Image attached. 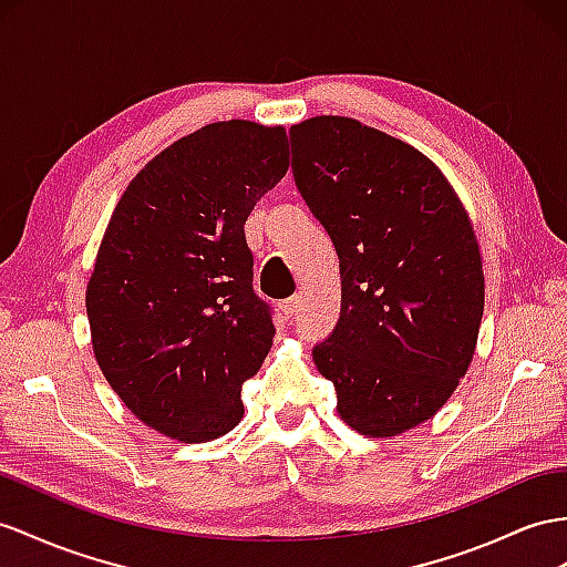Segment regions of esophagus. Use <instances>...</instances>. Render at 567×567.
I'll use <instances>...</instances> for the list:
<instances>
[{
  "mask_svg": "<svg viewBox=\"0 0 567 567\" xmlns=\"http://www.w3.org/2000/svg\"><path fill=\"white\" fill-rule=\"evenodd\" d=\"M299 301H301V299H299V295H297V297H289L287 301H282V303H280V311L285 313V318H292V316L297 313V309H299Z\"/></svg>",
  "mask_w": 567,
  "mask_h": 567,
  "instance_id": "1",
  "label": "esophagus"
}]
</instances>
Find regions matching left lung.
<instances>
[{
	"instance_id": "left-lung-1",
	"label": "left lung",
	"mask_w": 567,
	"mask_h": 567,
	"mask_svg": "<svg viewBox=\"0 0 567 567\" xmlns=\"http://www.w3.org/2000/svg\"><path fill=\"white\" fill-rule=\"evenodd\" d=\"M289 143L342 278L338 326L313 364L342 422L398 435L439 412L472 364L484 270L467 210L424 153L357 120L311 117Z\"/></svg>"
}]
</instances>
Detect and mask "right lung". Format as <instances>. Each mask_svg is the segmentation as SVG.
Wrapping results in <instances>:
<instances>
[{
  "instance_id": "1",
  "label": "right lung",
  "mask_w": 567,
  "mask_h": 567,
  "mask_svg": "<svg viewBox=\"0 0 567 567\" xmlns=\"http://www.w3.org/2000/svg\"><path fill=\"white\" fill-rule=\"evenodd\" d=\"M289 167L282 126L215 122L126 186L85 292L93 352L145 426L203 443L244 416L241 385L270 352L244 223Z\"/></svg>"
}]
</instances>
